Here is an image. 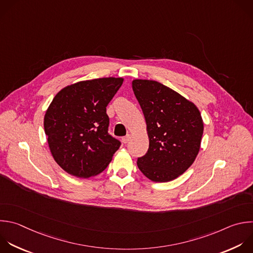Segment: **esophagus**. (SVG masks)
Returning <instances> with one entry per match:
<instances>
[{"label":"esophagus","mask_w":253,"mask_h":253,"mask_svg":"<svg viewBox=\"0 0 253 253\" xmlns=\"http://www.w3.org/2000/svg\"><path fill=\"white\" fill-rule=\"evenodd\" d=\"M129 140H130V135L128 134V135H126L125 137H123L122 138V142L124 143V144H127L128 142H129Z\"/></svg>","instance_id":"obj_1"}]
</instances>
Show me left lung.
Segmentation results:
<instances>
[{"label":"left lung","instance_id":"obj_1","mask_svg":"<svg viewBox=\"0 0 253 253\" xmlns=\"http://www.w3.org/2000/svg\"><path fill=\"white\" fill-rule=\"evenodd\" d=\"M149 136L147 153L137 159L140 171L154 182H169L194 163L204 124L199 109L173 89L154 80L132 82Z\"/></svg>","mask_w":253,"mask_h":253}]
</instances>
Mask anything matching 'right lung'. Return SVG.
Instances as JSON below:
<instances>
[{
    "instance_id": "obj_1",
    "label": "right lung",
    "mask_w": 253,
    "mask_h": 253,
    "mask_svg": "<svg viewBox=\"0 0 253 253\" xmlns=\"http://www.w3.org/2000/svg\"><path fill=\"white\" fill-rule=\"evenodd\" d=\"M123 83L107 77L61 89L44 116V132L55 162L68 174L89 178L104 171L121 142L108 133L106 107Z\"/></svg>"
}]
</instances>
